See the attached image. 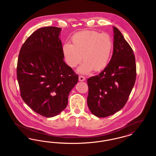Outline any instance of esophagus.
I'll use <instances>...</instances> for the list:
<instances>
[{"instance_id": "esophagus-1", "label": "esophagus", "mask_w": 156, "mask_h": 156, "mask_svg": "<svg viewBox=\"0 0 156 156\" xmlns=\"http://www.w3.org/2000/svg\"><path fill=\"white\" fill-rule=\"evenodd\" d=\"M85 80V78L83 76H79V81H83Z\"/></svg>"}]
</instances>
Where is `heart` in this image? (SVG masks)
<instances>
[{
	"label": "heart",
	"instance_id": "1",
	"mask_svg": "<svg viewBox=\"0 0 156 156\" xmlns=\"http://www.w3.org/2000/svg\"><path fill=\"white\" fill-rule=\"evenodd\" d=\"M71 41L72 44H64L62 52L66 62L72 68L83 59L84 63L78 68L79 73L87 74L93 69L99 71L108 64L113 47L111 37L108 34L85 30L74 34Z\"/></svg>",
	"mask_w": 156,
	"mask_h": 156
}]
</instances>
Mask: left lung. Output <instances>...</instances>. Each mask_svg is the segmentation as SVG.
Instances as JSON below:
<instances>
[{"mask_svg": "<svg viewBox=\"0 0 156 156\" xmlns=\"http://www.w3.org/2000/svg\"><path fill=\"white\" fill-rule=\"evenodd\" d=\"M113 29L111 59L100 74L87 80V104L91 113L105 118L121 110L133 88L136 66L133 51L121 32Z\"/></svg>", "mask_w": 156, "mask_h": 156, "instance_id": "left-lung-1", "label": "left lung"}]
</instances>
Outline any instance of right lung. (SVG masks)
I'll list each match as a JSON object with an SVG mask.
<instances>
[{
  "label": "right lung",
  "instance_id": "obj_1",
  "mask_svg": "<svg viewBox=\"0 0 156 156\" xmlns=\"http://www.w3.org/2000/svg\"><path fill=\"white\" fill-rule=\"evenodd\" d=\"M61 28L44 27L27 38L20 50L17 78L24 102L38 114L52 118L67 107L78 76L64 61Z\"/></svg>",
  "mask_w": 156,
  "mask_h": 156
}]
</instances>
